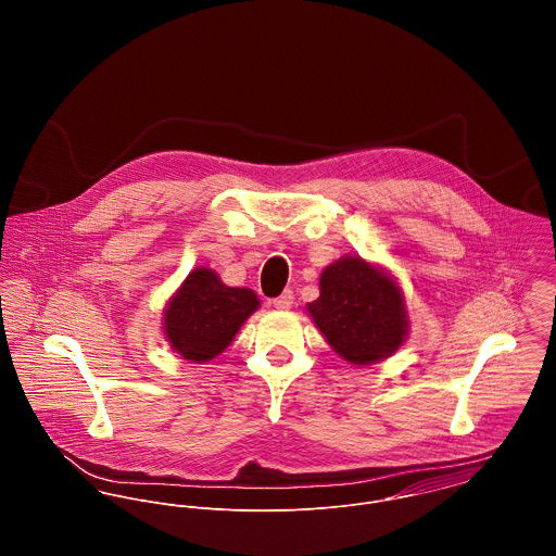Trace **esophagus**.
Masks as SVG:
<instances>
[{
    "mask_svg": "<svg viewBox=\"0 0 556 556\" xmlns=\"http://www.w3.org/2000/svg\"><path fill=\"white\" fill-rule=\"evenodd\" d=\"M291 306H293V291L291 289H287L280 298L274 300V308H278V311H289Z\"/></svg>",
    "mask_w": 556,
    "mask_h": 556,
    "instance_id": "34e87169",
    "label": "esophagus"
}]
</instances>
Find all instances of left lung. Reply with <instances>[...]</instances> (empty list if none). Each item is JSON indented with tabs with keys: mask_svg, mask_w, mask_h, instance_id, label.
<instances>
[{
	"mask_svg": "<svg viewBox=\"0 0 556 556\" xmlns=\"http://www.w3.org/2000/svg\"><path fill=\"white\" fill-rule=\"evenodd\" d=\"M320 295L308 313L329 346L355 366L394 355L408 333L402 289L362 256H342L318 280Z\"/></svg>",
	"mask_w": 556,
	"mask_h": 556,
	"instance_id": "8db88e82",
	"label": "left lung"
}]
</instances>
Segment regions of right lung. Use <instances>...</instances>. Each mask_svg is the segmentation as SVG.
<instances>
[{
  "label": "right lung",
  "mask_w": 556,
  "mask_h": 556,
  "mask_svg": "<svg viewBox=\"0 0 556 556\" xmlns=\"http://www.w3.org/2000/svg\"><path fill=\"white\" fill-rule=\"evenodd\" d=\"M258 304L254 291L227 287L214 269L194 267L162 313L164 336L184 359L203 364L233 342Z\"/></svg>",
  "instance_id": "add662e5"
}]
</instances>
